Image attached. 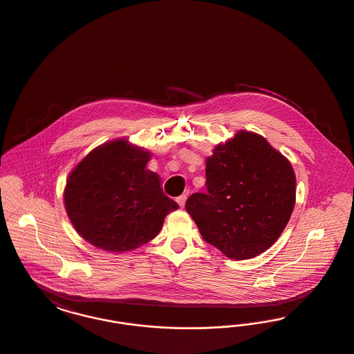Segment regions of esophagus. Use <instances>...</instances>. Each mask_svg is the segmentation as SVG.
Masks as SVG:
<instances>
[{
  "label": "esophagus",
  "instance_id": "esophagus-1",
  "mask_svg": "<svg viewBox=\"0 0 354 354\" xmlns=\"http://www.w3.org/2000/svg\"><path fill=\"white\" fill-rule=\"evenodd\" d=\"M185 201H187V195H180V196L176 199V202H178L180 208H183V207H185Z\"/></svg>",
  "mask_w": 354,
  "mask_h": 354
}]
</instances>
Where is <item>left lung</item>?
<instances>
[{
    "mask_svg": "<svg viewBox=\"0 0 354 354\" xmlns=\"http://www.w3.org/2000/svg\"><path fill=\"white\" fill-rule=\"evenodd\" d=\"M207 192L185 209L203 239L232 260L267 251L283 234L296 202V176L261 135L239 131L205 162Z\"/></svg>",
    "mask_w": 354,
    "mask_h": 354,
    "instance_id": "1",
    "label": "left lung"
}]
</instances>
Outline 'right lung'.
<instances>
[{
	"mask_svg": "<svg viewBox=\"0 0 354 354\" xmlns=\"http://www.w3.org/2000/svg\"><path fill=\"white\" fill-rule=\"evenodd\" d=\"M150 152L124 139L94 149L68 175L65 208L75 231L109 252L149 243L179 205L166 196L158 174L146 169Z\"/></svg>",
	"mask_w": 354,
	"mask_h": 354,
	"instance_id": "right-lung-1",
	"label": "right lung"
}]
</instances>
